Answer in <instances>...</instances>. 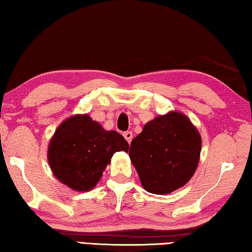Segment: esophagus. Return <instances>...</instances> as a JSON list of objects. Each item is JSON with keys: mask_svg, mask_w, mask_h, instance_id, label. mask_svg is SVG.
Here are the masks:
<instances>
[{"mask_svg": "<svg viewBox=\"0 0 252 252\" xmlns=\"http://www.w3.org/2000/svg\"><path fill=\"white\" fill-rule=\"evenodd\" d=\"M124 137L126 138V141L128 142V143H130L131 142V139H133V133H131V131H125V133H124Z\"/></svg>", "mask_w": 252, "mask_h": 252, "instance_id": "1", "label": "esophagus"}]
</instances>
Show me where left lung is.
Wrapping results in <instances>:
<instances>
[{"label":"left lung","instance_id":"left-lung-1","mask_svg":"<svg viewBox=\"0 0 252 252\" xmlns=\"http://www.w3.org/2000/svg\"><path fill=\"white\" fill-rule=\"evenodd\" d=\"M202 137L187 116L169 111L146 123L129 158L146 191L166 195L188 183L199 163Z\"/></svg>","mask_w":252,"mask_h":252}]
</instances>
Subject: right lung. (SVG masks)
I'll use <instances>...</instances> for the list:
<instances>
[{
	"label": "right lung",
	"mask_w": 252,
	"mask_h": 252,
	"mask_svg": "<svg viewBox=\"0 0 252 252\" xmlns=\"http://www.w3.org/2000/svg\"><path fill=\"white\" fill-rule=\"evenodd\" d=\"M128 143L116 130H106L88 114L65 119L50 138L47 151L53 175L75 191L94 188L114 153L128 152Z\"/></svg>",
	"instance_id": "right-lung-1"
}]
</instances>
